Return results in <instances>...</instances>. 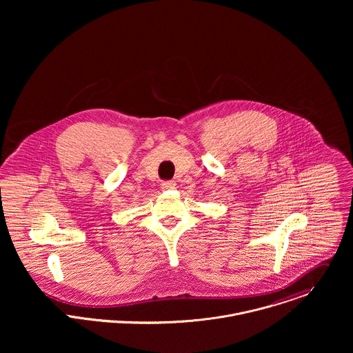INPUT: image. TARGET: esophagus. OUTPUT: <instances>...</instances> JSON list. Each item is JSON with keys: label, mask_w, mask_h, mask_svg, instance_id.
<instances>
[{"label": "esophagus", "mask_w": 353, "mask_h": 353, "mask_svg": "<svg viewBox=\"0 0 353 353\" xmlns=\"http://www.w3.org/2000/svg\"><path fill=\"white\" fill-rule=\"evenodd\" d=\"M175 188H176V183L174 181H168V182L161 183V189H164V190H172Z\"/></svg>", "instance_id": "esophagus-1"}]
</instances>
